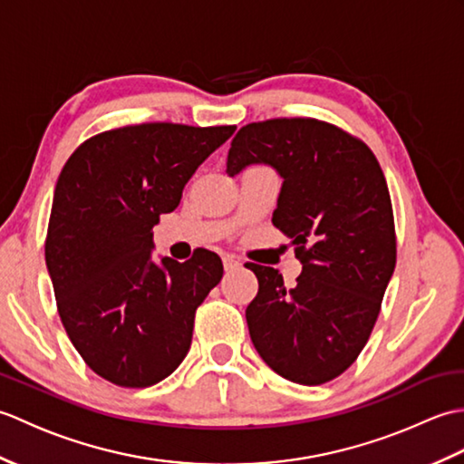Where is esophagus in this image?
Returning <instances> with one entry per match:
<instances>
[{
    "instance_id": "esophagus-1",
    "label": "esophagus",
    "mask_w": 464,
    "mask_h": 464,
    "mask_svg": "<svg viewBox=\"0 0 464 464\" xmlns=\"http://www.w3.org/2000/svg\"><path fill=\"white\" fill-rule=\"evenodd\" d=\"M223 267H225V271H237L241 267V263L237 257H233V255H225Z\"/></svg>"
}]
</instances>
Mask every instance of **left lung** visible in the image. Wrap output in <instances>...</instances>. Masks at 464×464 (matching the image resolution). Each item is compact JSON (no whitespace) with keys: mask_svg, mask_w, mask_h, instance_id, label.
Masks as SVG:
<instances>
[{"mask_svg":"<svg viewBox=\"0 0 464 464\" xmlns=\"http://www.w3.org/2000/svg\"><path fill=\"white\" fill-rule=\"evenodd\" d=\"M269 165L283 185L273 225L303 265L287 289L249 263L259 291L247 311L255 349L283 379L323 384L359 357L397 263L395 219L377 157L357 137L309 117L249 123L227 155V175Z\"/></svg>","mask_w":464,"mask_h":464,"instance_id":"left-lung-1","label":"left lung"}]
</instances>
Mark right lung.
<instances>
[{"mask_svg":"<svg viewBox=\"0 0 464 464\" xmlns=\"http://www.w3.org/2000/svg\"><path fill=\"white\" fill-rule=\"evenodd\" d=\"M233 125L141 123L103 131L63 165L49 215L45 263L57 311L93 372L143 389L179 367L195 311L223 277L219 255L151 259L153 225L181 201L197 167Z\"/></svg>","mask_w":464,"mask_h":464,"instance_id":"obj_1","label":"right lung"}]
</instances>
